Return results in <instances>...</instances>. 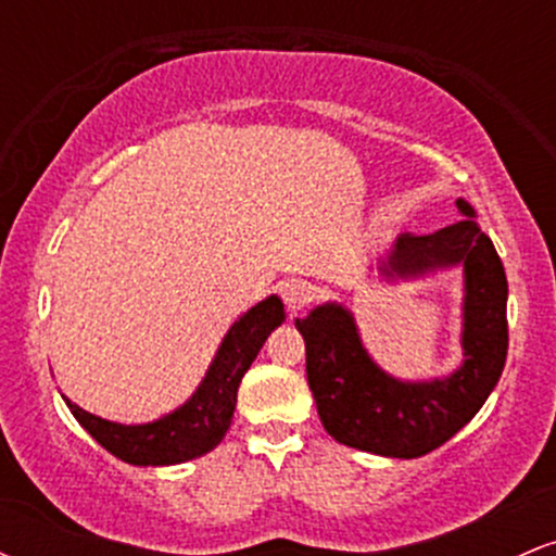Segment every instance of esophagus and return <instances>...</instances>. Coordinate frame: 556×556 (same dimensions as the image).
<instances>
[{
    "mask_svg": "<svg viewBox=\"0 0 556 556\" xmlns=\"http://www.w3.org/2000/svg\"><path fill=\"white\" fill-rule=\"evenodd\" d=\"M279 292H282V300H285V305L290 314L303 311L305 305L316 298V287L311 282H305V279H287V282L279 287Z\"/></svg>",
    "mask_w": 556,
    "mask_h": 556,
    "instance_id": "1",
    "label": "esophagus"
}]
</instances>
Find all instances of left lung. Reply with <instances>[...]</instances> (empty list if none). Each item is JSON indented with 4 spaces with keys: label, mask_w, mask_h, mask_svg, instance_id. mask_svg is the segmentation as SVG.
I'll return each mask as SVG.
<instances>
[{
    "label": "left lung",
    "mask_w": 556,
    "mask_h": 556,
    "mask_svg": "<svg viewBox=\"0 0 556 556\" xmlns=\"http://www.w3.org/2000/svg\"><path fill=\"white\" fill-rule=\"evenodd\" d=\"M433 235H400L379 274L413 279L463 266V363L444 379L402 381L374 363L358 324L340 303L316 305L295 327L305 340V374L318 418L331 439L381 457L429 455L481 410L507 361V277L476 212Z\"/></svg>",
    "instance_id": "left-lung-1"
}]
</instances>
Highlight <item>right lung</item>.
Instances as JSON below:
<instances>
[{
  "label": "right lung",
  "instance_id": "add662e5",
  "mask_svg": "<svg viewBox=\"0 0 556 556\" xmlns=\"http://www.w3.org/2000/svg\"><path fill=\"white\" fill-rule=\"evenodd\" d=\"M285 321V305L277 295H269L245 311L216 350L212 366L198 389L177 410L151 420V424H114L93 413L83 410L62 394L70 413L91 437L119 460L143 468L177 465L195 460L212 452L225 439L238 405V387L266 337Z\"/></svg>",
  "mask_w": 556,
  "mask_h": 556
}]
</instances>
